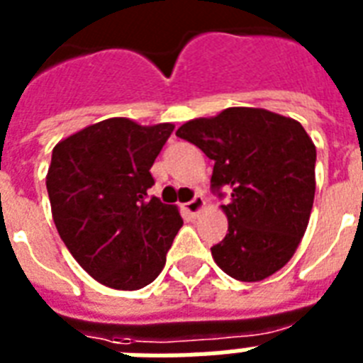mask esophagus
Segmentation results:
<instances>
[{
    "mask_svg": "<svg viewBox=\"0 0 363 363\" xmlns=\"http://www.w3.org/2000/svg\"><path fill=\"white\" fill-rule=\"evenodd\" d=\"M184 211H186V213L190 216L201 215V213H203V211H205V199H203V196H196V198H194L192 201H188V203H184Z\"/></svg>",
    "mask_w": 363,
    "mask_h": 363,
    "instance_id": "obj_1",
    "label": "esophagus"
}]
</instances>
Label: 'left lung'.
I'll list each match as a JSON object with an SVG mask.
<instances>
[{"label": "left lung", "mask_w": 363, "mask_h": 363, "mask_svg": "<svg viewBox=\"0 0 363 363\" xmlns=\"http://www.w3.org/2000/svg\"><path fill=\"white\" fill-rule=\"evenodd\" d=\"M215 160L213 188L230 190L220 205L228 233L211 248L224 273L259 282L290 262L315 201L316 147L290 116L258 107H230L177 130Z\"/></svg>", "instance_id": "obj_1"}]
</instances>
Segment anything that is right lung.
<instances>
[{"label": "right lung", "mask_w": 363, "mask_h": 363, "mask_svg": "<svg viewBox=\"0 0 363 363\" xmlns=\"http://www.w3.org/2000/svg\"><path fill=\"white\" fill-rule=\"evenodd\" d=\"M175 125L96 122L54 147L47 190L54 224L82 269L104 286L139 290L162 273L182 218L148 198L154 160Z\"/></svg>", "instance_id": "add662e5"}]
</instances>
